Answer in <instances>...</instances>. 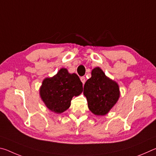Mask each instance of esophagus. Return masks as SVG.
I'll return each mask as SVG.
<instances>
[{
    "instance_id": "obj_1",
    "label": "esophagus",
    "mask_w": 156,
    "mask_h": 156,
    "mask_svg": "<svg viewBox=\"0 0 156 156\" xmlns=\"http://www.w3.org/2000/svg\"><path fill=\"white\" fill-rule=\"evenodd\" d=\"M80 80H81L82 83H83V84H84V83H85V80H86L85 77H84V76H83V77H81L80 78Z\"/></svg>"
}]
</instances>
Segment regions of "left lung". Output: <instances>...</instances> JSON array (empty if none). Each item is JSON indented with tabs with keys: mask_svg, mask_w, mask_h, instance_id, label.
<instances>
[{
	"mask_svg": "<svg viewBox=\"0 0 156 156\" xmlns=\"http://www.w3.org/2000/svg\"><path fill=\"white\" fill-rule=\"evenodd\" d=\"M83 94L89 110L96 115H105L119 99L120 89L115 81L108 78L100 67H96L84 84Z\"/></svg>",
	"mask_w": 156,
	"mask_h": 156,
	"instance_id": "1",
	"label": "left lung"
}]
</instances>
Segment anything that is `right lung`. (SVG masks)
<instances>
[{
  "label": "right lung",
  "mask_w": 156,
  "mask_h": 156,
  "mask_svg": "<svg viewBox=\"0 0 156 156\" xmlns=\"http://www.w3.org/2000/svg\"><path fill=\"white\" fill-rule=\"evenodd\" d=\"M83 91V83L78 75L62 68L54 76L44 79L40 96L49 110L61 113L69 108L72 98L79 96Z\"/></svg>",
  "instance_id": "add662e5"
}]
</instances>
